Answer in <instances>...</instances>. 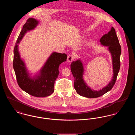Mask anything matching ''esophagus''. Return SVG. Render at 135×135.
Instances as JSON below:
<instances>
[{
	"instance_id": "obj_1",
	"label": "esophagus",
	"mask_w": 135,
	"mask_h": 135,
	"mask_svg": "<svg viewBox=\"0 0 135 135\" xmlns=\"http://www.w3.org/2000/svg\"><path fill=\"white\" fill-rule=\"evenodd\" d=\"M74 59V57L73 55H69L68 57H67V61L69 62H72L73 60Z\"/></svg>"
}]
</instances>
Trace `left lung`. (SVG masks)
Wrapping results in <instances>:
<instances>
[{"mask_svg": "<svg viewBox=\"0 0 135 135\" xmlns=\"http://www.w3.org/2000/svg\"><path fill=\"white\" fill-rule=\"evenodd\" d=\"M100 42L101 45L108 46V50L111 52L112 58L113 76L109 84L102 90L98 91L93 90L89 88L83 79L84 67L80 60L72 62L71 64V71L74 78V88L77 94L81 96L95 98L102 96L111 90L115 83L117 76L120 67V57L121 54V46L115 30L112 27L107 34H105L101 38Z\"/></svg>", "mask_w": 135, "mask_h": 135, "instance_id": "left-lung-1", "label": "left lung"}]
</instances>
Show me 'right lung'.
<instances>
[{"label": "right lung", "instance_id": "obj_1", "mask_svg": "<svg viewBox=\"0 0 135 135\" xmlns=\"http://www.w3.org/2000/svg\"><path fill=\"white\" fill-rule=\"evenodd\" d=\"M38 22L29 18L20 32L13 50V67L20 88L27 93L36 97L49 96L54 91V84L59 74L60 65L66 61L67 55L56 52L52 53L39 74L35 77H30L25 65L20 58L18 44L27 31L34 29Z\"/></svg>", "mask_w": 135, "mask_h": 135}]
</instances>
